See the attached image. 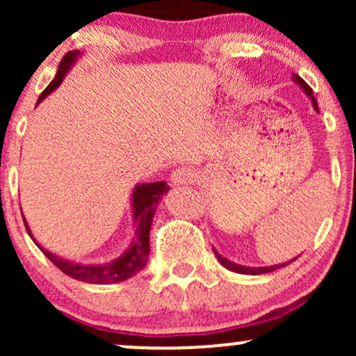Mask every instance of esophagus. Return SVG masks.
<instances>
[{"mask_svg":"<svg viewBox=\"0 0 356 356\" xmlns=\"http://www.w3.org/2000/svg\"><path fill=\"white\" fill-rule=\"evenodd\" d=\"M197 179V170L192 169V167H177L170 174V182L172 186H186V184H192Z\"/></svg>","mask_w":356,"mask_h":356,"instance_id":"obj_1","label":"esophagus"}]
</instances>
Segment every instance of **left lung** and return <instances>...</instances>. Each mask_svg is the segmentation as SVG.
Here are the masks:
<instances>
[{
	"label": "left lung",
	"mask_w": 356,
	"mask_h": 356,
	"mask_svg": "<svg viewBox=\"0 0 356 356\" xmlns=\"http://www.w3.org/2000/svg\"><path fill=\"white\" fill-rule=\"evenodd\" d=\"M293 81H295L296 85H300V88L303 90V92L306 93V97H308L309 100H312V104H313V107H314V110H316L318 112V104H316V99H314V95H313V90H312V87H309L308 83H306V81L301 79V76H298V75H293ZM214 249V248H212ZM214 254H216V257H218V261L220 264H222L224 268L226 269H229V271H232V273H239V275H264V273H269V271H275V269H277V268H284V266H288L289 263H293V261L296 259H291V261H288V263H281V264H275V266H264V268H249V266H243V264H236V263H232V261H229V259H226V257L224 256H220L218 251H216L214 249Z\"/></svg>",
	"instance_id": "8db88e82"
}]
</instances>
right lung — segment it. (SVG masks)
Returning a JSON list of instances; mask_svg holds the SVG:
<instances>
[{"label":"right lung","mask_w":356,"mask_h":356,"mask_svg":"<svg viewBox=\"0 0 356 356\" xmlns=\"http://www.w3.org/2000/svg\"><path fill=\"white\" fill-rule=\"evenodd\" d=\"M81 56L80 51H70L63 56V60L60 61L58 72H56L55 79L47 88L43 90V93L40 95L36 105L42 102L44 97H48L53 90H56L61 85L67 73L72 70L73 65L76 63ZM169 187L164 181L161 182H147V184H137L132 191V216H134V227H136V232H134V239L130 243V246L122 252L120 256L115 257V259L108 261V263L104 264H80L75 263V261L65 259V257H60L53 252L40 246L36 243L33 232L30 231V226H28L26 219H24V226H26L28 234L30 238L35 241V244L42 249V252L48 259L55 264L60 271H63L65 275L73 277V280L85 281V283L90 284H110V283H120V281L129 280L134 275H137L138 271L145 268L147 259H149V236H150V226H152L154 214L157 211V202L161 201V197L167 194Z\"/></svg>","instance_id":"add662e5"}]
</instances>
